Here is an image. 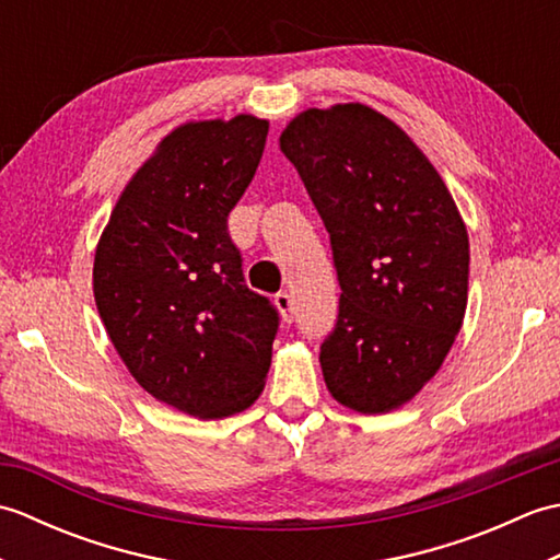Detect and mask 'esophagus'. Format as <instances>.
<instances>
[{
	"label": "esophagus",
	"instance_id": "obj_1",
	"mask_svg": "<svg viewBox=\"0 0 560 560\" xmlns=\"http://www.w3.org/2000/svg\"><path fill=\"white\" fill-rule=\"evenodd\" d=\"M273 303H277L281 317L287 319V323H293V299H291V293H287V291L277 293V295H273Z\"/></svg>",
	"mask_w": 560,
	"mask_h": 560
}]
</instances>
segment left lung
<instances>
[{
    "mask_svg": "<svg viewBox=\"0 0 560 560\" xmlns=\"http://www.w3.org/2000/svg\"><path fill=\"white\" fill-rule=\"evenodd\" d=\"M281 151L329 233L341 289L319 347L325 383L353 411L397 409L443 365L467 311L455 201L421 149L361 103L301 113Z\"/></svg>",
    "mask_w": 560,
    "mask_h": 560,
    "instance_id": "obj_1",
    "label": "left lung"
}]
</instances>
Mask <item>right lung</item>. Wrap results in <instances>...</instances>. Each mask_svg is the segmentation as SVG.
Masks as SVG:
<instances>
[{
	"instance_id": "obj_1",
	"label": "right lung",
	"mask_w": 560,
	"mask_h": 560,
	"mask_svg": "<svg viewBox=\"0 0 560 560\" xmlns=\"http://www.w3.org/2000/svg\"><path fill=\"white\" fill-rule=\"evenodd\" d=\"M267 132L253 115L177 127L125 187L93 261L98 313L127 371L199 419L247 409L269 373L279 311L247 289L229 233Z\"/></svg>"
}]
</instances>
